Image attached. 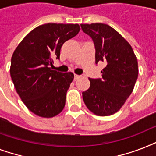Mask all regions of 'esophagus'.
Instances as JSON below:
<instances>
[{
    "label": "esophagus",
    "instance_id": "1",
    "mask_svg": "<svg viewBox=\"0 0 156 156\" xmlns=\"http://www.w3.org/2000/svg\"><path fill=\"white\" fill-rule=\"evenodd\" d=\"M80 75H78V74H74V80H78V78H80Z\"/></svg>",
    "mask_w": 156,
    "mask_h": 156
}]
</instances>
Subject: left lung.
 Here are the masks:
<instances>
[{
	"mask_svg": "<svg viewBox=\"0 0 156 156\" xmlns=\"http://www.w3.org/2000/svg\"><path fill=\"white\" fill-rule=\"evenodd\" d=\"M92 39L95 64L106 66L101 78H89L90 88L83 92V101L97 116H110L120 110L132 93L138 79V60L130 44L110 26L104 23L81 24Z\"/></svg>",
	"mask_w": 156,
	"mask_h": 156,
	"instance_id": "8db88e82",
	"label": "left lung"
}]
</instances>
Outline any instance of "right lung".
<instances>
[{
  "label": "right lung",
  "instance_id": "obj_1",
  "mask_svg": "<svg viewBox=\"0 0 156 156\" xmlns=\"http://www.w3.org/2000/svg\"><path fill=\"white\" fill-rule=\"evenodd\" d=\"M80 30L78 24L47 23L32 30L16 48L10 76L16 91L30 112L52 117L63 110L73 73L53 70L63 44Z\"/></svg>",
  "mask_w": 156,
  "mask_h": 156
}]
</instances>
